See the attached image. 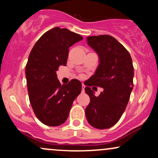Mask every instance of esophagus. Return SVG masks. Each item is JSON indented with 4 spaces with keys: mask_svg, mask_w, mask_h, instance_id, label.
Listing matches in <instances>:
<instances>
[{
    "mask_svg": "<svg viewBox=\"0 0 158 158\" xmlns=\"http://www.w3.org/2000/svg\"><path fill=\"white\" fill-rule=\"evenodd\" d=\"M81 88H82V91L84 92L85 91V85L84 84L81 85Z\"/></svg>",
    "mask_w": 158,
    "mask_h": 158,
    "instance_id": "34e87169",
    "label": "esophagus"
}]
</instances>
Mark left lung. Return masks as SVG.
Masks as SVG:
<instances>
[{"mask_svg":"<svg viewBox=\"0 0 158 158\" xmlns=\"http://www.w3.org/2000/svg\"><path fill=\"white\" fill-rule=\"evenodd\" d=\"M86 41L97 52L99 65L85 88L90 99L85 116L90 126L106 129L118 122L129 100L134 86L132 59L126 49L110 35L89 36ZM93 84L103 88L99 97L90 89Z\"/></svg>","mask_w":158,"mask_h":158,"instance_id":"1","label":"left lung"}]
</instances>
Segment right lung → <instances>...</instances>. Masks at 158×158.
<instances>
[{
    "mask_svg": "<svg viewBox=\"0 0 158 158\" xmlns=\"http://www.w3.org/2000/svg\"><path fill=\"white\" fill-rule=\"evenodd\" d=\"M82 39L68 29L55 27L38 40L29 56L25 70L29 99L37 118L47 126L63 124L80 94V81L61 85L56 71L67 64L69 48Z\"/></svg>",
    "mask_w": 158,
    "mask_h": 158,
    "instance_id": "obj_1",
    "label": "right lung"
}]
</instances>
